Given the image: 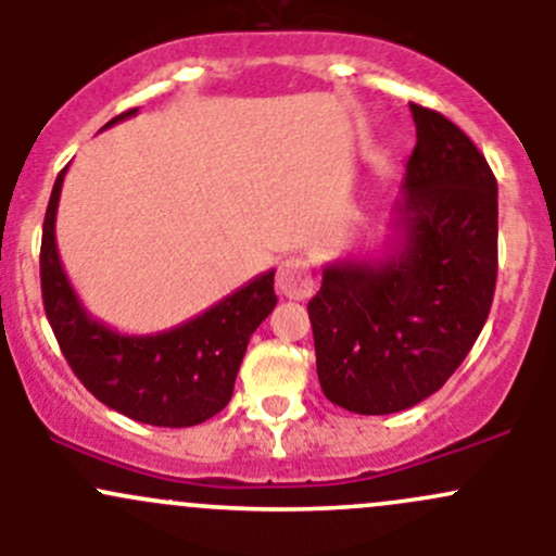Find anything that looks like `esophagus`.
Wrapping results in <instances>:
<instances>
[{
  "label": "esophagus",
  "mask_w": 556,
  "mask_h": 556,
  "mask_svg": "<svg viewBox=\"0 0 556 556\" xmlns=\"http://www.w3.org/2000/svg\"><path fill=\"white\" fill-rule=\"evenodd\" d=\"M314 277L312 266L304 257H285L277 268V290L285 299L301 301L306 295H312Z\"/></svg>",
  "instance_id": "obj_1"
}]
</instances>
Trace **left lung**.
<instances>
[{
    "mask_svg": "<svg viewBox=\"0 0 556 556\" xmlns=\"http://www.w3.org/2000/svg\"><path fill=\"white\" fill-rule=\"evenodd\" d=\"M412 117L395 250L328 263L309 301L319 387L355 414H395L441 390L495 295V174L450 117L419 104Z\"/></svg>",
    "mask_w": 556,
    "mask_h": 556,
    "instance_id": "obj_1",
    "label": "left lung"
}]
</instances>
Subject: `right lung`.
I'll return each mask as SVG.
<instances>
[{
    "label": "right lung",
    "mask_w": 556,
    "mask_h": 556,
    "mask_svg": "<svg viewBox=\"0 0 556 556\" xmlns=\"http://www.w3.org/2000/svg\"><path fill=\"white\" fill-rule=\"evenodd\" d=\"M128 110L112 117L104 128ZM66 169L55 177L42 226L39 279L48 323L75 377L104 406L159 428L201 425L228 406L257 325L277 306L274 271L261 274L199 317L150 336H126L99 323L66 279L55 250V210Z\"/></svg>",
    "instance_id": "obj_1"
}]
</instances>
